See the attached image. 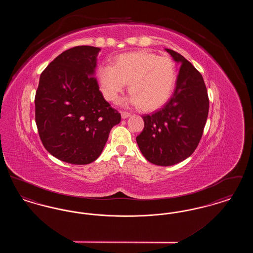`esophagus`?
Returning <instances> with one entry per match:
<instances>
[{
  "label": "esophagus",
  "instance_id": "esophagus-1",
  "mask_svg": "<svg viewBox=\"0 0 253 253\" xmlns=\"http://www.w3.org/2000/svg\"><path fill=\"white\" fill-rule=\"evenodd\" d=\"M121 118L123 119V120H125V119H127V118H129L130 116H131V114H129V113H127V112H121Z\"/></svg>",
  "mask_w": 253,
  "mask_h": 253
}]
</instances>
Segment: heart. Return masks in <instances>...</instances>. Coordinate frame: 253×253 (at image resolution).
<instances>
[{
  "label": "heart",
  "mask_w": 253,
  "mask_h": 253,
  "mask_svg": "<svg viewBox=\"0 0 253 253\" xmlns=\"http://www.w3.org/2000/svg\"><path fill=\"white\" fill-rule=\"evenodd\" d=\"M96 77L109 101L117 102L129 84L132 94L124 104L155 111L162 107L170 96L176 82V67L169 57L135 51L119 56L112 66L100 65Z\"/></svg>",
  "instance_id": "obj_1"
}]
</instances>
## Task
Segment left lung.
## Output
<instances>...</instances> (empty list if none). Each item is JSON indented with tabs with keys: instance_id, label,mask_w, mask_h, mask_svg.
<instances>
[{
	"instance_id": "1",
	"label": "left lung",
	"mask_w": 253,
	"mask_h": 253,
	"mask_svg": "<svg viewBox=\"0 0 253 253\" xmlns=\"http://www.w3.org/2000/svg\"><path fill=\"white\" fill-rule=\"evenodd\" d=\"M165 50L179 65L175 90L163 108L142 117L144 129L136 137L145 158L158 166H171L192 156L209 114L208 92L201 74L180 54Z\"/></svg>"
}]
</instances>
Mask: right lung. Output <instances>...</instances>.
I'll return each instance as SVG.
<instances>
[{"instance_id": "add662e5", "label": "right lung", "mask_w": 253, "mask_h": 253, "mask_svg": "<svg viewBox=\"0 0 253 253\" xmlns=\"http://www.w3.org/2000/svg\"><path fill=\"white\" fill-rule=\"evenodd\" d=\"M100 48L76 46L62 52L41 74L35 120L41 140L53 157L74 165L95 161L111 129L121 122L95 78Z\"/></svg>"}]
</instances>
